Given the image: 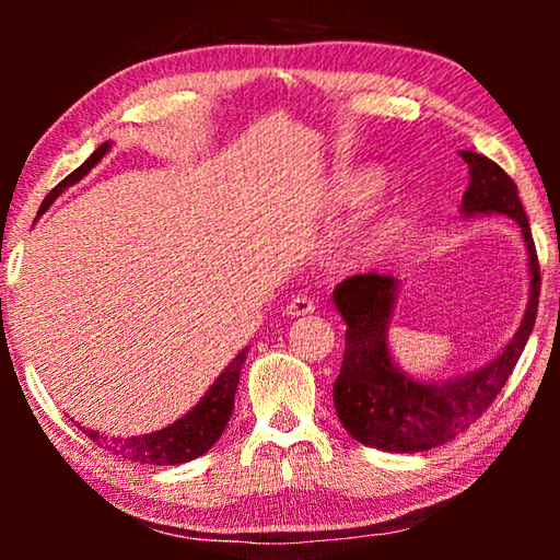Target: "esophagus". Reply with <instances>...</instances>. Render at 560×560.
<instances>
[{"label":"esophagus","instance_id":"1","mask_svg":"<svg viewBox=\"0 0 560 560\" xmlns=\"http://www.w3.org/2000/svg\"><path fill=\"white\" fill-rule=\"evenodd\" d=\"M287 316L296 318V316H306V314H314L316 311V303L311 296H306V293H299V296H293L289 303H287Z\"/></svg>","mask_w":560,"mask_h":560}]
</instances>
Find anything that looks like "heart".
I'll return each mask as SVG.
<instances>
[{"label": "heart", "instance_id": "b5f03b06", "mask_svg": "<svg viewBox=\"0 0 560 560\" xmlns=\"http://www.w3.org/2000/svg\"><path fill=\"white\" fill-rule=\"evenodd\" d=\"M387 177L383 170L373 165H355L346 167L334 175L326 192V207L330 212H350L363 210L385 192ZM410 224V205L407 202H393L383 207L363 230H360L350 244L340 254V261L348 267L355 264H365L375 257H381L390 246L400 240Z\"/></svg>", "mask_w": 560, "mask_h": 560}]
</instances>
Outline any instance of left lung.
<instances>
[{
  "label": "left lung",
  "mask_w": 560,
  "mask_h": 560,
  "mask_svg": "<svg viewBox=\"0 0 560 560\" xmlns=\"http://www.w3.org/2000/svg\"><path fill=\"white\" fill-rule=\"evenodd\" d=\"M459 155L469 165L462 214H506L524 234L530 279L526 314L509 346L487 365L450 381L422 383L402 373L387 348V328L400 283L381 273H358L340 281L334 289V303L348 328L334 402L346 432L365 447L400 454L424 452L457 438L494 402L536 324L541 271L514 179L485 155L471 150H459Z\"/></svg>",
  "instance_id": "obj_1"
}]
</instances>
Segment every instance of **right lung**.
<instances>
[{"label": "right lung", "instance_id": "add662e5", "mask_svg": "<svg viewBox=\"0 0 560 560\" xmlns=\"http://www.w3.org/2000/svg\"><path fill=\"white\" fill-rule=\"evenodd\" d=\"M108 150H110V143H103L98 150H93V155L86 160V163L75 167L69 177H63L61 183L46 195L39 214L49 210L51 202L63 192L66 187H71L79 183V179L86 177L91 173V167H96ZM246 353H249V348H244L242 353L224 368L220 377H217L210 390L202 395V400L197 402L192 410L179 417V420H175L173 424H167L163 430L140 434V438H106V434L101 432L83 430V428L81 430L86 432L98 447L130 462L167 467V464H185L189 459H197L207 450H212V444L222 438L226 422H230L232 410H234V393H236V385H240V373H242Z\"/></svg>", "mask_w": 560, "mask_h": 560}]
</instances>
